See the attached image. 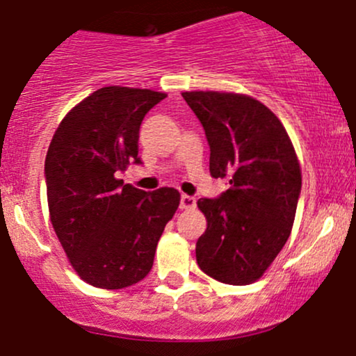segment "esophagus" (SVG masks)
Returning <instances> with one entry per match:
<instances>
[{
    "label": "esophagus",
    "instance_id": "34e87169",
    "mask_svg": "<svg viewBox=\"0 0 356 356\" xmlns=\"http://www.w3.org/2000/svg\"><path fill=\"white\" fill-rule=\"evenodd\" d=\"M196 207V198L189 195L181 196V210H193Z\"/></svg>",
    "mask_w": 356,
    "mask_h": 356
}]
</instances>
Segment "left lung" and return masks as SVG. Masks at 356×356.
<instances>
[{"instance_id":"8db88e82","label":"left lung","mask_w":356,"mask_h":356,"mask_svg":"<svg viewBox=\"0 0 356 356\" xmlns=\"http://www.w3.org/2000/svg\"><path fill=\"white\" fill-rule=\"evenodd\" d=\"M210 145V174L229 179L217 200L201 198L207 231L196 261L210 277L246 286L265 274L288 241L301 167L288 132L264 103L238 92L186 91Z\"/></svg>"}]
</instances>
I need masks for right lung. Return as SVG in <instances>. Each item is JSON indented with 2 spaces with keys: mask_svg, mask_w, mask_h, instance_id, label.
<instances>
[{
  "mask_svg": "<svg viewBox=\"0 0 356 356\" xmlns=\"http://www.w3.org/2000/svg\"><path fill=\"white\" fill-rule=\"evenodd\" d=\"M165 92L102 88L60 122L44 161L51 225L79 277L102 289L143 281L181 195L117 179L138 158L139 127Z\"/></svg>",
  "mask_w": 356,
  "mask_h": 356,
  "instance_id": "right-lung-1",
  "label": "right lung"
}]
</instances>
